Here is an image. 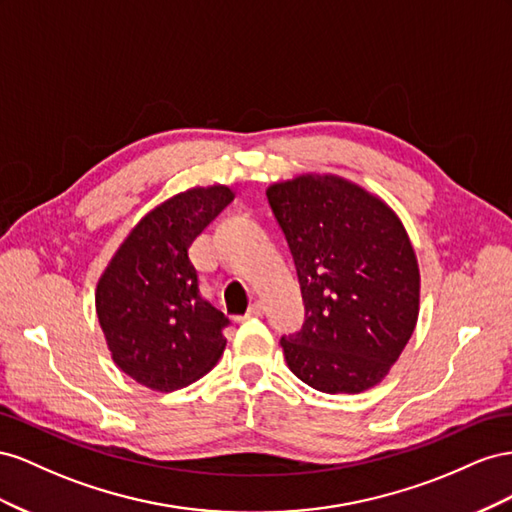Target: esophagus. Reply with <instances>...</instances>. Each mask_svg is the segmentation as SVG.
<instances>
[{"mask_svg":"<svg viewBox=\"0 0 512 512\" xmlns=\"http://www.w3.org/2000/svg\"><path fill=\"white\" fill-rule=\"evenodd\" d=\"M264 311H266V306H264V302H253L251 306H248V311H246V319H253V317H261L264 315Z\"/></svg>","mask_w":512,"mask_h":512,"instance_id":"esophagus-1","label":"esophagus"}]
</instances>
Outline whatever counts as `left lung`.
Returning a JSON list of instances; mask_svg holds the SVG:
<instances>
[{
    "instance_id": "obj_1",
    "label": "left lung",
    "mask_w": 512,
    "mask_h": 512,
    "mask_svg": "<svg viewBox=\"0 0 512 512\" xmlns=\"http://www.w3.org/2000/svg\"><path fill=\"white\" fill-rule=\"evenodd\" d=\"M300 281L304 326L281 339L287 367L328 394L377 386L418 321L420 270L388 203L334 173L268 186Z\"/></svg>"
}]
</instances>
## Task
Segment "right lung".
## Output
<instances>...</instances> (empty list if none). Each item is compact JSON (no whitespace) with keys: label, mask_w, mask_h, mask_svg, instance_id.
<instances>
[{"label":"right lung","mask_w":512,"mask_h":512,"mask_svg":"<svg viewBox=\"0 0 512 512\" xmlns=\"http://www.w3.org/2000/svg\"><path fill=\"white\" fill-rule=\"evenodd\" d=\"M236 193L225 184L169 197L130 229L96 285V315L113 362L137 384L171 392L225 352L229 319L199 294L188 248Z\"/></svg>","instance_id":"right-lung-1"}]
</instances>
